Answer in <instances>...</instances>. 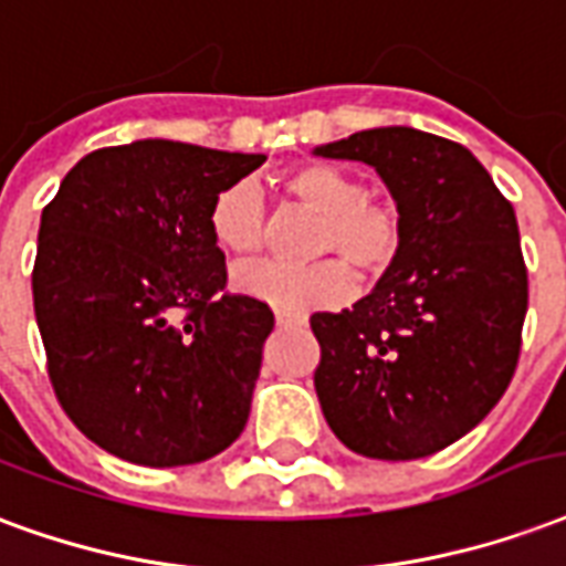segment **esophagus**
<instances>
[{
    "mask_svg": "<svg viewBox=\"0 0 566 566\" xmlns=\"http://www.w3.org/2000/svg\"><path fill=\"white\" fill-rule=\"evenodd\" d=\"M277 325H283V328H301V325H307V316H301V313L277 311Z\"/></svg>",
    "mask_w": 566,
    "mask_h": 566,
    "instance_id": "esophagus-1",
    "label": "esophagus"
}]
</instances>
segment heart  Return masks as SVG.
Segmentation results:
<instances>
[{
  "instance_id": "1",
  "label": "heart",
  "mask_w": 566,
  "mask_h": 566,
  "mask_svg": "<svg viewBox=\"0 0 566 566\" xmlns=\"http://www.w3.org/2000/svg\"><path fill=\"white\" fill-rule=\"evenodd\" d=\"M289 201L316 213L311 255H334L313 265H255L234 274V286L274 304L304 313L337 307L356 292L358 268L365 277H382L403 250V213L391 198L370 196L365 180L340 165L307 163L280 180ZM210 241L222 253L247 262L262 253L268 213L262 192L250 180H234L210 198Z\"/></svg>"
}]
</instances>
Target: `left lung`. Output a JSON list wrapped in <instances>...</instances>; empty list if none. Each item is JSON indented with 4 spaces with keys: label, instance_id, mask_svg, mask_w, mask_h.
Listing matches in <instances>:
<instances>
[{
    "label": "left lung",
    "instance_id": "left-lung-1",
    "mask_svg": "<svg viewBox=\"0 0 566 566\" xmlns=\"http://www.w3.org/2000/svg\"><path fill=\"white\" fill-rule=\"evenodd\" d=\"M316 153L374 165L403 213V250L377 289L311 316L325 422L358 455H434L492 413L518 365L515 210L468 147L431 132L386 126Z\"/></svg>",
    "mask_w": 566,
    "mask_h": 566
}]
</instances>
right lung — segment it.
<instances>
[{"label": "right lung", "mask_w": 566, "mask_h": 566, "mask_svg": "<svg viewBox=\"0 0 566 566\" xmlns=\"http://www.w3.org/2000/svg\"><path fill=\"white\" fill-rule=\"evenodd\" d=\"M262 163L163 138L102 147L41 210L32 301L48 377L111 455L180 468L241 437L274 313L226 289L208 208Z\"/></svg>", "instance_id": "right-lung-1"}]
</instances>
